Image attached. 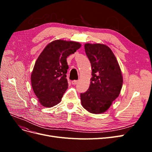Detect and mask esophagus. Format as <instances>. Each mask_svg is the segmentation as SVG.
<instances>
[{
	"mask_svg": "<svg viewBox=\"0 0 152 152\" xmlns=\"http://www.w3.org/2000/svg\"><path fill=\"white\" fill-rule=\"evenodd\" d=\"M78 82H79V80H72V84H73V85H75V84H77Z\"/></svg>",
	"mask_w": 152,
	"mask_h": 152,
	"instance_id": "obj_1",
	"label": "esophagus"
}]
</instances>
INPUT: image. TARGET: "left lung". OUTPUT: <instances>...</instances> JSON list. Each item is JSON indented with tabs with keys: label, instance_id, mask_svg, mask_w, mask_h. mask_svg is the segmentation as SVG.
I'll use <instances>...</instances> for the list:
<instances>
[{
	"label": "left lung",
	"instance_id": "1",
	"mask_svg": "<svg viewBox=\"0 0 152 152\" xmlns=\"http://www.w3.org/2000/svg\"><path fill=\"white\" fill-rule=\"evenodd\" d=\"M84 48L91 62L92 78L89 89L80 93L81 103L90 113H104L121 93L123 83L121 68L107 45L86 44Z\"/></svg>",
	"mask_w": 152,
	"mask_h": 152
}]
</instances>
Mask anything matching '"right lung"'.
Segmentation results:
<instances>
[{"label": "right lung", "mask_w": 152, "mask_h": 152, "mask_svg": "<svg viewBox=\"0 0 152 152\" xmlns=\"http://www.w3.org/2000/svg\"><path fill=\"white\" fill-rule=\"evenodd\" d=\"M80 46V44L73 41L54 40L37 59L31 75V86L44 107H52L61 102L68 86L66 58Z\"/></svg>", "instance_id": "add662e5"}]
</instances>
